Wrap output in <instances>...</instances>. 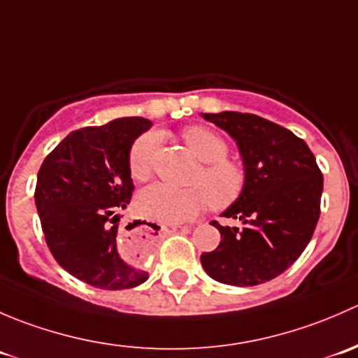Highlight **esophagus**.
<instances>
[{"mask_svg":"<svg viewBox=\"0 0 358 358\" xmlns=\"http://www.w3.org/2000/svg\"><path fill=\"white\" fill-rule=\"evenodd\" d=\"M176 229H178V227H173L171 230H176ZM162 230H168V229H164V227H162ZM145 239H149V236H147L145 232L135 234V237H133V241H135V243H142V241H145Z\"/></svg>","mask_w":358,"mask_h":358,"instance_id":"obj_1","label":"esophagus"}]
</instances>
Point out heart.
I'll return each mask as SVG.
<instances>
[{"instance_id": "obj_1", "label": "heart", "mask_w": 358, "mask_h": 358, "mask_svg": "<svg viewBox=\"0 0 358 358\" xmlns=\"http://www.w3.org/2000/svg\"><path fill=\"white\" fill-rule=\"evenodd\" d=\"M183 142L192 154L204 162L201 171L194 176V185L189 189L156 183L147 187L138 196V211L150 220L161 223H182L197 216L202 209L230 208L243 197L246 190V169L239 162L229 159V143L213 129L201 124L187 126L182 131ZM161 136L149 131L135 140L128 157L129 175L136 182H145L152 175Z\"/></svg>"}]
</instances>
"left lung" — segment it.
I'll use <instances>...</instances> for the list:
<instances>
[{
  "mask_svg": "<svg viewBox=\"0 0 358 358\" xmlns=\"http://www.w3.org/2000/svg\"><path fill=\"white\" fill-rule=\"evenodd\" d=\"M202 117L236 140L248 183L243 197L223 211L243 227L213 222L222 241L215 251L202 252L201 263L218 282L258 286L286 272L308 246L324 176L308 145L268 119L232 110Z\"/></svg>",
  "mask_w": 358,
  "mask_h": 358,
  "instance_id": "8db88e82",
  "label": "left lung"
}]
</instances>
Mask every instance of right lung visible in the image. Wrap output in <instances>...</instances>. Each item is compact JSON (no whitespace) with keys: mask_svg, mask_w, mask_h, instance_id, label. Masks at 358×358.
I'll list each match as a JSON object with an SVG mask.
<instances>
[{"mask_svg":"<svg viewBox=\"0 0 358 358\" xmlns=\"http://www.w3.org/2000/svg\"><path fill=\"white\" fill-rule=\"evenodd\" d=\"M152 126L121 117L69 133L43 161L34 201L50 252L64 270L107 291L149 279L117 251L119 211L133 196L128 168L133 142Z\"/></svg>","mask_w":358,"mask_h":358,"instance_id":"1","label":"right lung"}]
</instances>
